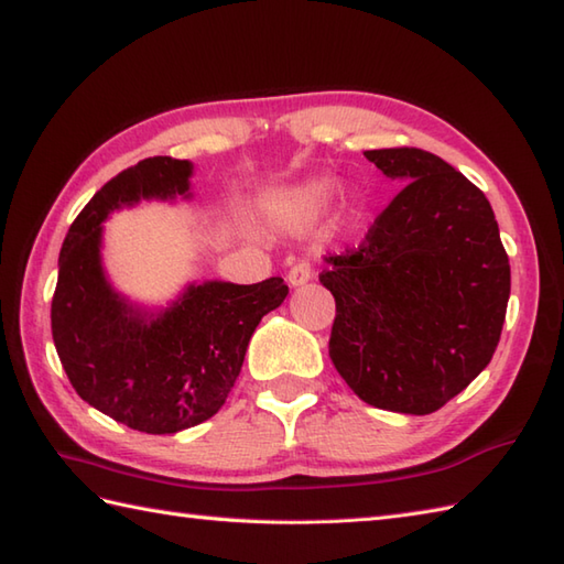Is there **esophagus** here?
<instances>
[{
	"mask_svg": "<svg viewBox=\"0 0 564 564\" xmlns=\"http://www.w3.org/2000/svg\"><path fill=\"white\" fill-rule=\"evenodd\" d=\"M310 279H313V267L307 261H297L295 267L289 271V283L293 289H301Z\"/></svg>",
	"mask_w": 564,
	"mask_h": 564,
	"instance_id": "1",
	"label": "esophagus"
}]
</instances>
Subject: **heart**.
Segmentation results:
<instances>
[{"label": "heart", "mask_w": 564, "mask_h": 564, "mask_svg": "<svg viewBox=\"0 0 564 564\" xmlns=\"http://www.w3.org/2000/svg\"><path fill=\"white\" fill-rule=\"evenodd\" d=\"M332 188H334V184L329 176L305 178V182L295 184L285 191V194L281 196V203L293 215H303V218H310V215H317L325 210V206L332 198Z\"/></svg>", "instance_id": "obj_1"}]
</instances>
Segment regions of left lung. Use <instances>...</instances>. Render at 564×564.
Here are the masks:
<instances>
[{
    "label": "left lung",
    "mask_w": 564,
    "mask_h": 564,
    "mask_svg": "<svg viewBox=\"0 0 564 564\" xmlns=\"http://www.w3.org/2000/svg\"><path fill=\"white\" fill-rule=\"evenodd\" d=\"M404 184L358 249L325 257L337 301L329 356L378 410L431 414L492 361L511 293L489 200L448 162L416 148L364 152Z\"/></svg>",
    "instance_id": "8db88e82"
}]
</instances>
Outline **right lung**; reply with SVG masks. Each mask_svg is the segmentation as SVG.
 <instances>
[{
	"label": "right lung",
	"mask_w": 564,
	"mask_h": 564,
	"mask_svg": "<svg viewBox=\"0 0 564 564\" xmlns=\"http://www.w3.org/2000/svg\"><path fill=\"white\" fill-rule=\"evenodd\" d=\"M194 162L148 158L104 184L72 223L57 259L53 341L84 402L145 434H176L225 404L251 334L289 285L191 281L166 305L130 301L104 267V223L142 200H191Z\"/></svg>",
	"instance_id": "1"
}]
</instances>
